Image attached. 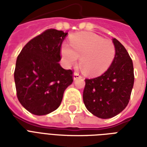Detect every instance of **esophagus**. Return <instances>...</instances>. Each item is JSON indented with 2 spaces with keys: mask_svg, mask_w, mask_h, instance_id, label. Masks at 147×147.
<instances>
[{
  "mask_svg": "<svg viewBox=\"0 0 147 147\" xmlns=\"http://www.w3.org/2000/svg\"><path fill=\"white\" fill-rule=\"evenodd\" d=\"M80 78H82V77L80 76L79 73H77V72H75L73 74V80H76L77 79H80Z\"/></svg>",
  "mask_w": 147,
  "mask_h": 147,
  "instance_id": "34e87169",
  "label": "esophagus"
}]
</instances>
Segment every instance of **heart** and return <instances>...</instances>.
Masks as SVG:
<instances>
[{
	"instance_id": "b5f03b06",
	"label": "heart",
	"mask_w": 147,
	"mask_h": 147,
	"mask_svg": "<svg viewBox=\"0 0 147 147\" xmlns=\"http://www.w3.org/2000/svg\"><path fill=\"white\" fill-rule=\"evenodd\" d=\"M70 45L61 46L62 61L66 67L80 64L90 76H98L110 67L115 57L116 49L111 40L102 38L90 32H80L70 37Z\"/></svg>"
}]
</instances>
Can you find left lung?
<instances>
[{"label": "left lung", "mask_w": 147, "mask_h": 147, "mask_svg": "<svg viewBox=\"0 0 147 147\" xmlns=\"http://www.w3.org/2000/svg\"><path fill=\"white\" fill-rule=\"evenodd\" d=\"M116 53L113 63L102 76L85 80L83 98L87 110L102 119L117 116L126 108L134 85V68L128 53L113 38Z\"/></svg>", "instance_id": "8db88e82"}]
</instances>
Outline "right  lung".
<instances>
[{
    "mask_svg": "<svg viewBox=\"0 0 147 147\" xmlns=\"http://www.w3.org/2000/svg\"><path fill=\"white\" fill-rule=\"evenodd\" d=\"M67 33L49 29L21 50L14 72L18 100L30 113L46 115L60 106L73 82L71 70L61 67V48Z\"/></svg>",
    "mask_w": 147,
    "mask_h": 147,
    "instance_id": "right-lung-1",
    "label": "right lung"
}]
</instances>
